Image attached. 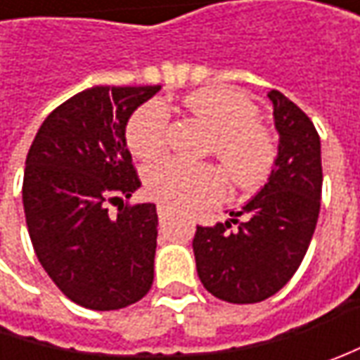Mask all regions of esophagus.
<instances>
[{
	"label": "esophagus",
	"instance_id": "esophagus-1",
	"mask_svg": "<svg viewBox=\"0 0 360 360\" xmlns=\"http://www.w3.org/2000/svg\"><path fill=\"white\" fill-rule=\"evenodd\" d=\"M170 208L168 206H164V204H158V216H160V220H166L168 216H170Z\"/></svg>",
	"mask_w": 360,
	"mask_h": 360
}]
</instances>
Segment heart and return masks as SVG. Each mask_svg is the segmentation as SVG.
I'll return each mask as SVG.
<instances>
[{
  "label": "heart",
  "mask_w": 360,
  "mask_h": 360,
  "mask_svg": "<svg viewBox=\"0 0 360 360\" xmlns=\"http://www.w3.org/2000/svg\"><path fill=\"white\" fill-rule=\"evenodd\" d=\"M184 105L212 134L208 152L222 164L234 186L255 188L266 180L274 166L276 146L270 131L258 122V108L250 98L230 88H204L188 94ZM126 142L142 160L164 154L168 112L162 102L152 100L131 114ZM144 186L162 204L196 208L218 200L224 192V180L212 164H184L170 158L146 170Z\"/></svg>",
  "instance_id": "obj_1"
}]
</instances>
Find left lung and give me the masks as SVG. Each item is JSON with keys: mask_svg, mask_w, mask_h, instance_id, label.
Instances as JSON below:
<instances>
[{"mask_svg": "<svg viewBox=\"0 0 360 360\" xmlns=\"http://www.w3.org/2000/svg\"><path fill=\"white\" fill-rule=\"evenodd\" d=\"M281 136L269 182L242 212L216 226H196L192 240L204 288L220 300L250 304L276 295L309 250L321 212V138L311 118L278 90H270ZM247 214L244 223L234 215ZM232 224L239 229L232 233Z\"/></svg>", "mask_w": 360, "mask_h": 360, "instance_id": "8db88e82", "label": "left lung"}]
</instances>
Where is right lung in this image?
<instances>
[{
    "label": "right lung",
    "mask_w": 360,
    "mask_h": 360,
    "mask_svg": "<svg viewBox=\"0 0 360 360\" xmlns=\"http://www.w3.org/2000/svg\"><path fill=\"white\" fill-rule=\"evenodd\" d=\"M160 86H96L58 105L25 158L23 212L37 260L70 300L118 311L154 281L156 204H124L140 188L126 124ZM120 200L118 215L107 212Z\"/></svg>",
    "instance_id": "add662e5"
}]
</instances>
